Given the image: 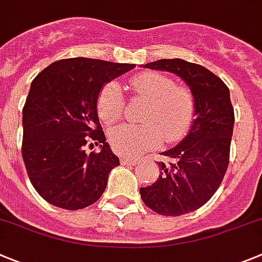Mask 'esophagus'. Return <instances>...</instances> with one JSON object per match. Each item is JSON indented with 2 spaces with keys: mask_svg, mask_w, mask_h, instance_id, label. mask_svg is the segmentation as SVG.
Segmentation results:
<instances>
[{
  "mask_svg": "<svg viewBox=\"0 0 262 262\" xmlns=\"http://www.w3.org/2000/svg\"><path fill=\"white\" fill-rule=\"evenodd\" d=\"M121 162L127 165H138L140 162V160L135 157H121Z\"/></svg>",
  "mask_w": 262,
  "mask_h": 262,
  "instance_id": "1",
  "label": "esophagus"
}]
</instances>
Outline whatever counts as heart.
Segmentation results:
<instances>
[{"label": "heart", "instance_id": "heart-1", "mask_svg": "<svg viewBox=\"0 0 262 262\" xmlns=\"http://www.w3.org/2000/svg\"><path fill=\"white\" fill-rule=\"evenodd\" d=\"M136 96L148 100L141 126H119L109 133L113 149L119 155L133 156L158 147L164 138L177 141L186 135L195 117V100L187 88L175 85L174 80L157 71H144L129 79ZM98 117L105 124L122 118L124 98L119 84H105L97 96Z\"/></svg>", "mask_w": 262, "mask_h": 262}]
</instances>
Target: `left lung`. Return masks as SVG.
Listing matches in <instances>:
<instances>
[{
    "label": "left lung",
    "instance_id": "obj_1",
    "mask_svg": "<svg viewBox=\"0 0 262 262\" xmlns=\"http://www.w3.org/2000/svg\"><path fill=\"white\" fill-rule=\"evenodd\" d=\"M150 70L175 74L195 100V119L178 145L161 155L158 179L140 188L144 204L162 215L187 214L209 200L229 166L234 109L226 84L212 71L184 59H160L144 64Z\"/></svg>",
    "mask_w": 262,
    "mask_h": 262
}]
</instances>
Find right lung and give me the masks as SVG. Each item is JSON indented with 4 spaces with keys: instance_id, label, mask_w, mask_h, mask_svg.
<instances>
[{
    "instance_id": "add662e5",
    "label": "right lung",
    "mask_w": 262,
    "mask_h": 262,
    "mask_svg": "<svg viewBox=\"0 0 262 262\" xmlns=\"http://www.w3.org/2000/svg\"><path fill=\"white\" fill-rule=\"evenodd\" d=\"M135 64L67 58L38 74L23 107L21 155L37 193L54 206L78 210L101 198L119 158L110 149L96 102L105 84ZM87 142L100 152L87 155Z\"/></svg>"
}]
</instances>
